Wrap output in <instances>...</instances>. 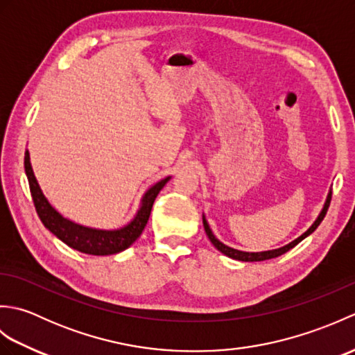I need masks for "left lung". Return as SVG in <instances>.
Instances as JSON below:
<instances>
[{"label":"left lung","instance_id":"1","mask_svg":"<svg viewBox=\"0 0 355 355\" xmlns=\"http://www.w3.org/2000/svg\"><path fill=\"white\" fill-rule=\"evenodd\" d=\"M331 192L329 191V193H328V197H327V201H325V205H323V207H322V210H320V214H319V216L315 218V221L311 224V227L308 229L305 233H302V235H300L299 238H296L294 241H291L290 244H286V245H284V247H279V248H275V250H267V252H243V250H236V248H232V247H229V245H225V244H223L220 239H218L215 235H214V232H212V229H210V225L207 224V220H206V216H205V214H202V225H205V230H206V235L209 236V239H210V243H212L218 250H220L223 254H225V256H229V258H232V259H236V261H244V262H254V261H266V259H271V258H277V256H281V254H284V253H286L290 250V248H293L294 245H297L300 241L302 239H305L308 235H311V233L319 227V224L322 223V220L323 218H325V215H327V210H328V207H329V201H331Z\"/></svg>","mask_w":355,"mask_h":355}]
</instances>
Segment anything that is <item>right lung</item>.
Instances as JSON below:
<instances>
[{
    "instance_id": "add662e5",
    "label": "right lung",
    "mask_w": 355,
    "mask_h": 355,
    "mask_svg": "<svg viewBox=\"0 0 355 355\" xmlns=\"http://www.w3.org/2000/svg\"><path fill=\"white\" fill-rule=\"evenodd\" d=\"M24 169L37 216H40V220L45 225V229H49L53 235L61 239L62 243H65L69 247L74 248V250L94 256L116 254L132 245L135 243V239L141 235L143 229H145L150 215V209H153L158 192H160L163 189V186L171 180V177H166L154 186L149 187L145 195L141 197L137 214H135V216L126 225L120 229L105 230L74 223L59 214L58 210L50 205L49 200L45 198V195L42 193L40 184H37V180L32 169V163H30L28 150H26L24 155Z\"/></svg>"
}]
</instances>
